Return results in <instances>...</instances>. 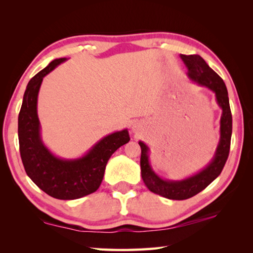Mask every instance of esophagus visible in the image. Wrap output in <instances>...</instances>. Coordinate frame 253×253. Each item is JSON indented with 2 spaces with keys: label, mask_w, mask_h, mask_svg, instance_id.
<instances>
[{
  "label": "esophagus",
  "mask_w": 253,
  "mask_h": 253,
  "mask_svg": "<svg viewBox=\"0 0 253 253\" xmlns=\"http://www.w3.org/2000/svg\"><path fill=\"white\" fill-rule=\"evenodd\" d=\"M131 130H132V132H135V133H139L140 132V126L138 125V124H135V125L132 126V128H131Z\"/></svg>",
  "instance_id": "obj_1"
}]
</instances>
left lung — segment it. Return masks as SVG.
Listing matches in <instances>:
<instances>
[{"mask_svg":"<svg viewBox=\"0 0 253 253\" xmlns=\"http://www.w3.org/2000/svg\"><path fill=\"white\" fill-rule=\"evenodd\" d=\"M180 57L188 69V77L192 82L209 88L215 93L217 104L222 109L221 128H219L221 138H219L214 158L207 168L182 180L163 179L155 174L149 162V148L146 146V143L139 141L141 148V177L144 185L148 187L150 191L170 199V200H185V199L196 196L197 193L206 189L222 173L229 154L230 138H232L233 130V118L228 93L223 79L208 65L200 55L180 54Z\"/></svg>","mask_w":253,"mask_h":253,"instance_id":"obj_1","label":"left lung"}]
</instances>
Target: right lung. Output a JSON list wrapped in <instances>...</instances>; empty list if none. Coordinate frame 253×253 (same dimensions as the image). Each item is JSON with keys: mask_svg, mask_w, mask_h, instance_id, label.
I'll list each match as a JSON object with an SVG mask.
<instances>
[{"mask_svg": "<svg viewBox=\"0 0 253 253\" xmlns=\"http://www.w3.org/2000/svg\"><path fill=\"white\" fill-rule=\"evenodd\" d=\"M66 58H56L30 79L18 115L20 158L27 175L47 195L74 200L98 190L111 155L130 140L127 129L113 132L95 143L83 158L64 160L53 155L41 140L37 113L38 93L43 77Z\"/></svg>", "mask_w": 253, "mask_h": 253, "instance_id": "1", "label": "right lung"}]
</instances>
